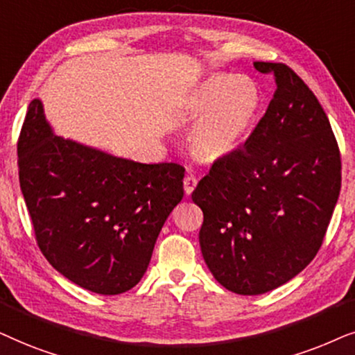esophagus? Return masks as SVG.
Masks as SVG:
<instances>
[{
    "label": "esophagus",
    "mask_w": 355,
    "mask_h": 355,
    "mask_svg": "<svg viewBox=\"0 0 355 355\" xmlns=\"http://www.w3.org/2000/svg\"><path fill=\"white\" fill-rule=\"evenodd\" d=\"M198 185V178L195 177V175H187L185 180H183V188H185V195L190 196L193 190H195Z\"/></svg>",
    "instance_id": "1"
}]
</instances>
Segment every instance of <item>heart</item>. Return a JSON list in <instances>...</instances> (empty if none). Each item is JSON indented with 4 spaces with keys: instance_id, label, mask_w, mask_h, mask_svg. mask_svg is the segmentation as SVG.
<instances>
[{
    "instance_id": "b5f03b06",
    "label": "heart",
    "mask_w": 355,
    "mask_h": 355,
    "mask_svg": "<svg viewBox=\"0 0 355 355\" xmlns=\"http://www.w3.org/2000/svg\"><path fill=\"white\" fill-rule=\"evenodd\" d=\"M261 107V92L252 79L212 74L187 96L185 108L198 115L190 148L201 159H220L243 143Z\"/></svg>"
}]
</instances>
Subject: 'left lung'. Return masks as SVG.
<instances>
[{
    "label": "left lung",
    "mask_w": 355,
    "mask_h": 355,
    "mask_svg": "<svg viewBox=\"0 0 355 355\" xmlns=\"http://www.w3.org/2000/svg\"><path fill=\"white\" fill-rule=\"evenodd\" d=\"M276 91L257 128L212 164L193 201L202 258L225 289L258 295L286 284L323 243L341 190V154L318 98L282 63L254 61Z\"/></svg>",
    "instance_id": "8db88e82"
}]
</instances>
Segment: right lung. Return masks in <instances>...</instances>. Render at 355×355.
I'll list each match as a JSON object with an SVG mask.
<instances>
[{
	"label": "right lung",
	"instance_id": "obj_1",
	"mask_svg": "<svg viewBox=\"0 0 355 355\" xmlns=\"http://www.w3.org/2000/svg\"><path fill=\"white\" fill-rule=\"evenodd\" d=\"M21 191L40 252L83 289L116 295L149 266L183 198L180 164H141L53 135L39 98L17 141Z\"/></svg>",
	"mask_w": 355,
	"mask_h": 355
}]
</instances>
